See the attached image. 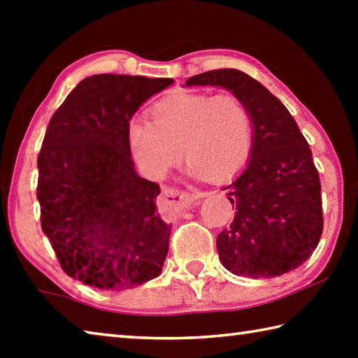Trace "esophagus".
<instances>
[{
  "mask_svg": "<svg viewBox=\"0 0 358 358\" xmlns=\"http://www.w3.org/2000/svg\"><path fill=\"white\" fill-rule=\"evenodd\" d=\"M201 197H205V192L189 194V192L173 189V187H164V189H162L159 201H161V203H164L166 207H169L171 210H180V208L191 207L194 201H197V199H201Z\"/></svg>",
  "mask_w": 358,
  "mask_h": 358,
  "instance_id": "1",
  "label": "esophagus"
}]
</instances>
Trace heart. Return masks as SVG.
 Segmentation results:
<instances>
[{
	"label": "heart",
	"instance_id": "heart-1",
	"mask_svg": "<svg viewBox=\"0 0 358 358\" xmlns=\"http://www.w3.org/2000/svg\"><path fill=\"white\" fill-rule=\"evenodd\" d=\"M148 115L151 123L129 124L128 143L150 178H164L181 151L192 177L210 181L234 177L250 161L252 117L238 96L178 92L157 101Z\"/></svg>",
	"mask_w": 358,
	"mask_h": 358
}]
</instances>
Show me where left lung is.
<instances>
[{
    "label": "left lung",
    "instance_id": "1",
    "mask_svg": "<svg viewBox=\"0 0 358 358\" xmlns=\"http://www.w3.org/2000/svg\"><path fill=\"white\" fill-rule=\"evenodd\" d=\"M194 85L229 90L252 117L250 161L224 187L235 216L216 238L221 264L237 276L287 273L310 259L324 229L319 173L306 138L286 106L245 72L208 71L186 80Z\"/></svg>",
    "mask_w": 358,
    "mask_h": 358
}]
</instances>
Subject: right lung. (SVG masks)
<instances>
[{
  "instance_id": "obj_1",
  "label": "right lung",
  "mask_w": 358,
  "mask_h": 358,
  "mask_svg": "<svg viewBox=\"0 0 358 358\" xmlns=\"http://www.w3.org/2000/svg\"><path fill=\"white\" fill-rule=\"evenodd\" d=\"M172 78H83L48 123L38 156L42 232L64 273L124 290L159 276L171 229L156 210L159 185L136 172L129 121Z\"/></svg>"
}]
</instances>
